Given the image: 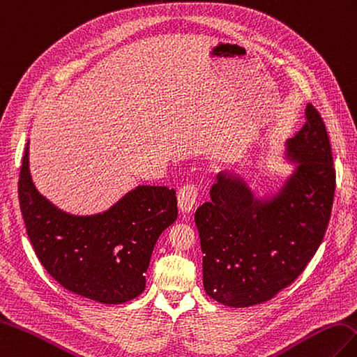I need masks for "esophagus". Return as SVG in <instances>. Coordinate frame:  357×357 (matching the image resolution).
<instances>
[{"label": "esophagus", "mask_w": 357, "mask_h": 357, "mask_svg": "<svg viewBox=\"0 0 357 357\" xmlns=\"http://www.w3.org/2000/svg\"><path fill=\"white\" fill-rule=\"evenodd\" d=\"M177 199H178V208L183 212H189L194 208L197 199H199V186L195 183L183 185L178 191Z\"/></svg>", "instance_id": "34e87169"}]
</instances>
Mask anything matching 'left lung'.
I'll return each instance as SVG.
<instances>
[{
	"mask_svg": "<svg viewBox=\"0 0 357 357\" xmlns=\"http://www.w3.org/2000/svg\"><path fill=\"white\" fill-rule=\"evenodd\" d=\"M289 140L301 162L284 191L253 204L249 189L223 174L195 211L206 295L229 307L266 303L305 271L328 227L336 171L328 132L313 105Z\"/></svg>",
	"mask_w": 357,
	"mask_h": 357,
	"instance_id": "8db88e82",
	"label": "left lung"
}]
</instances>
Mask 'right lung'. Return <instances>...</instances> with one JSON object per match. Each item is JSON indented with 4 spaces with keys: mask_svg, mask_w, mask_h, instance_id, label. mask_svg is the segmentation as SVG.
I'll return each instance as SVG.
<instances>
[{
    "mask_svg": "<svg viewBox=\"0 0 357 357\" xmlns=\"http://www.w3.org/2000/svg\"><path fill=\"white\" fill-rule=\"evenodd\" d=\"M20 208L33 250L62 287L104 304H122L145 290L158 236L177 220V197L166 186H139L93 217L61 212L38 194L29 144L18 178Z\"/></svg>",
    "mask_w": 357,
    "mask_h": 357,
    "instance_id": "right-lung-1",
    "label": "right lung"
}]
</instances>
